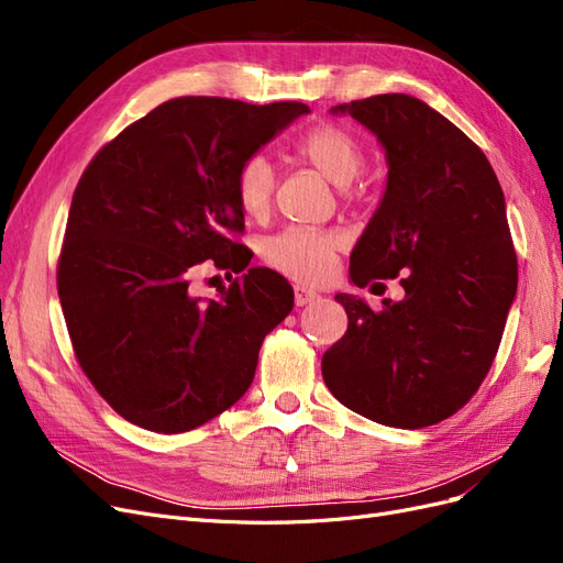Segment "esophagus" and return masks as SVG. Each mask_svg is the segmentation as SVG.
<instances>
[{"label":"esophagus","instance_id":"1","mask_svg":"<svg viewBox=\"0 0 563 563\" xmlns=\"http://www.w3.org/2000/svg\"><path fill=\"white\" fill-rule=\"evenodd\" d=\"M319 296L314 291H310V288L305 286H294V302L298 305V308H302V305H310L314 302Z\"/></svg>","mask_w":563,"mask_h":563}]
</instances>
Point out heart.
<instances>
[{"instance_id": "obj_1", "label": "heart", "mask_w": 563, "mask_h": 563, "mask_svg": "<svg viewBox=\"0 0 563 563\" xmlns=\"http://www.w3.org/2000/svg\"><path fill=\"white\" fill-rule=\"evenodd\" d=\"M296 155L305 164L338 187H347L362 174L366 164L364 143L340 126L323 122L305 131L296 141ZM277 172L265 155H251L236 172V201L249 218H263L275 197ZM345 246V236L335 230L288 228L263 244V258L269 267L302 284L327 282L333 269L338 251Z\"/></svg>"}]
</instances>
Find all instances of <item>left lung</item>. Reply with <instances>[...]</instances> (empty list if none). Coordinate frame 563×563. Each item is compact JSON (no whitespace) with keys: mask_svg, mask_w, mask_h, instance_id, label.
<instances>
[{"mask_svg":"<svg viewBox=\"0 0 563 563\" xmlns=\"http://www.w3.org/2000/svg\"><path fill=\"white\" fill-rule=\"evenodd\" d=\"M380 141L387 187L350 255V279L401 275L373 312L338 294L347 331L327 350L331 395L373 422L418 430L463 408L496 360L517 296L503 187L484 152L422 100L383 93L335 106Z\"/></svg>","mask_w":563,"mask_h":563,"instance_id":"8db88e82","label":"left lung"}]
</instances>
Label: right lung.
<instances>
[{
  "instance_id": "obj_1",
  "label": "right lung",
  "mask_w": 563,
  "mask_h": 563,
  "mask_svg": "<svg viewBox=\"0 0 563 563\" xmlns=\"http://www.w3.org/2000/svg\"><path fill=\"white\" fill-rule=\"evenodd\" d=\"M310 108L232 98L166 100L126 126L81 174L58 261L75 356L114 411L178 434L220 416L253 383L265 335L294 310L275 269L249 267L213 300L190 296L199 263L244 272L234 242L244 159Z\"/></svg>"
}]
</instances>
